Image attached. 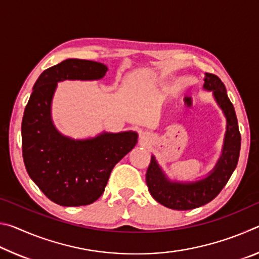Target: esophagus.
<instances>
[{
  "label": "esophagus",
  "mask_w": 259,
  "mask_h": 259,
  "mask_svg": "<svg viewBox=\"0 0 259 259\" xmlns=\"http://www.w3.org/2000/svg\"><path fill=\"white\" fill-rule=\"evenodd\" d=\"M148 138H150V137H148L147 134H143V135H142V139H143V140H148Z\"/></svg>",
  "instance_id": "1"
}]
</instances>
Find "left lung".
<instances>
[{
    "label": "left lung",
    "mask_w": 259,
    "mask_h": 259,
    "mask_svg": "<svg viewBox=\"0 0 259 259\" xmlns=\"http://www.w3.org/2000/svg\"><path fill=\"white\" fill-rule=\"evenodd\" d=\"M203 89L212 91L214 100L226 117L224 144L216 165L199 181H171L152 155L146 172V184L153 199L174 210H191L210 202L226 185L238 164L241 135L233 104L229 99L224 83L217 75L205 73Z\"/></svg>",
    "instance_id": "left-lung-1"
}]
</instances>
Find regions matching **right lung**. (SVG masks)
I'll return each instance as SVG.
<instances>
[{
    "instance_id": "1",
    "label": "right lung",
    "mask_w": 259,
    "mask_h": 259,
    "mask_svg": "<svg viewBox=\"0 0 259 259\" xmlns=\"http://www.w3.org/2000/svg\"><path fill=\"white\" fill-rule=\"evenodd\" d=\"M107 71L106 65L93 60L61 61L38 76L25 108L21 139L26 170L47 198L59 205L78 207L98 200L114 165L137 144L138 134L131 130L74 139L52 121L58 82L100 80Z\"/></svg>"
}]
</instances>
